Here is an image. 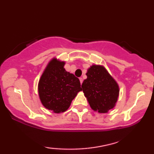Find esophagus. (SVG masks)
I'll return each mask as SVG.
<instances>
[{
    "label": "esophagus",
    "instance_id": "esophagus-1",
    "mask_svg": "<svg viewBox=\"0 0 154 154\" xmlns=\"http://www.w3.org/2000/svg\"><path fill=\"white\" fill-rule=\"evenodd\" d=\"M80 81H81V84L82 85V83H83V79L82 78H80Z\"/></svg>",
    "mask_w": 154,
    "mask_h": 154
}]
</instances>
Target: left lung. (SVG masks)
<instances>
[{
	"instance_id": "1",
	"label": "left lung",
	"mask_w": 154,
	"mask_h": 154,
	"mask_svg": "<svg viewBox=\"0 0 154 154\" xmlns=\"http://www.w3.org/2000/svg\"><path fill=\"white\" fill-rule=\"evenodd\" d=\"M87 79L82 84L83 91L90 106L99 113L113 109L119 97L116 82L103 66L93 65L86 73Z\"/></svg>"
}]
</instances>
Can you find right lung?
<instances>
[{
	"label": "right lung",
	"instance_id": "add662e5",
	"mask_svg": "<svg viewBox=\"0 0 154 154\" xmlns=\"http://www.w3.org/2000/svg\"><path fill=\"white\" fill-rule=\"evenodd\" d=\"M64 62L52 60L42 75L38 93L43 106L54 113L64 112L82 90L79 79L64 69Z\"/></svg>",
	"mask_w": 154,
	"mask_h": 154
}]
</instances>
